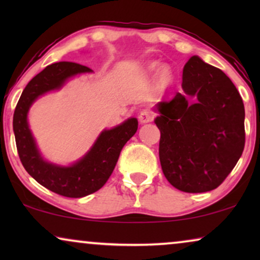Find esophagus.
Returning <instances> with one entry per match:
<instances>
[{
    "mask_svg": "<svg viewBox=\"0 0 260 260\" xmlns=\"http://www.w3.org/2000/svg\"><path fill=\"white\" fill-rule=\"evenodd\" d=\"M152 119H154V113L149 111V110H143V111H141L140 115H138V120H140L142 124L151 122Z\"/></svg>",
    "mask_w": 260,
    "mask_h": 260,
    "instance_id": "1",
    "label": "esophagus"
}]
</instances>
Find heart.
Wrapping results in <instances>:
<instances>
[{
    "mask_svg": "<svg viewBox=\"0 0 260 260\" xmlns=\"http://www.w3.org/2000/svg\"><path fill=\"white\" fill-rule=\"evenodd\" d=\"M172 81L173 74L170 72V70L167 69V67H163L157 76V87L161 88V90H165V88H167L172 84Z\"/></svg>",
    "mask_w": 260,
    "mask_h": 260,
    "instance_id": "heart-1",
    "label": "heart"
}]
</instances>
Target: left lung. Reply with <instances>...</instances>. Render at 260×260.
I'll return each mask as SVG.
<instances>
[{
	"label": "left lung",
	"instance_id": "obj_1",
	"mask_svg": "<svg viewBox=\"0 0 260 260\" xmlns=\"http://www.w3.org/2000/svg\"><path fill=\"white\" fill-rule=\"evenodd\" d=\"M182 88L159 102V162L169 183L186 193L215 189L245 147V109L221 70L194 55L183 67Z\"/></svg>",
	"mask_w": 260,
	"mask_h": 260
}]
</instances>
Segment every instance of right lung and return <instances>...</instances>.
Listing matches in <instances>:
<instances>
[{
	"label": "right lung",
	"instance_id": "1",
	"mask_svg": "<svg viewBox=\"0 0 260 260\" xmlns=\"http://www.w3.org/2000/svg\"><path fill=\"white\" fill-rule=\"evenodd\" d=\"M87 72L92 70L80 63H52L27 84L14 112L13 129L24 169L41 186L66 198H83L101 189L115 169L123 147L138 127L137 119L129 118L113 129L104 130L90 151L70 167L53 165L41 157L28 126V110L46 92L59 90L71 77Z\"/></svg>",
	"mask_w": 260,
	"mask_h": 260
}]
</instances>
